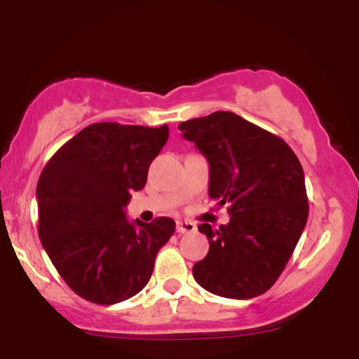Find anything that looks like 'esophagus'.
<instances>
[{
    "mask_svg": "<svg viewBox=\"0 0 359 359\" xmlns=\"http://www.w3.org/2000/svg\"><path fill=\"white\" fill-rule=\"evenodd\" d=\"M196 231V224L191 221H177V233H192Z\"/></svg>",
    "mask_w": 359,
    "mask_h": 359,
    "instance_id": "esophagus-1",
    "label": "esophagus"
}]
</instances>
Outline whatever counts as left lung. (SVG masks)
<instances>
[{
	"mask_svg": "<svg viewBox=\"0 0 359 359\" xmlns=\"http://www.w3.org/2000/svg\"><path fill=\"white\" fill-rule=\"evenodd\" d=\"M209 162V196L229 205L231 219L199 231L209 253L192 275L201 287L228 299H253L277 282L309 216L306 180L297 155L277 135L231 111L179 125Z\"/></svg>",
	"mask_w": 359,
	"mask_h": 359,
	"instance_id": "8db88e82",
	"label": "left lung"
}]
</instances>
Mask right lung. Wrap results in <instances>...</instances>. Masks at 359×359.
<instances>
[{"label":"right lung","mask_w":359,"mask_h":359,"mask_svg":"<svg viewBox=\"0 0 359 359\" xmlns=\"http://www.w3.org/2000/svg\"><path fill=\"white\" fill-rule=\"evenodd\" d=\"M168 140V126L94 123L62 145L36 184L39 236L64 282L100 306L147 285L175 221L126 219L131 192Z\"/></svg>","instance_id":"1"}]
</instances>
